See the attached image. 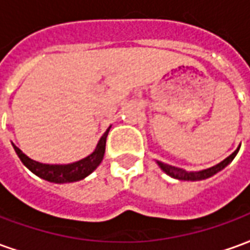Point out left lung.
Masks as SVG:
<instances>
[{
  "label": "left lung",
  "instance_id": "8db88e82",
  "mask_svg": "<svg viewBox=\"0 0 250 250\" xmlns=\"http://www.w3.org/2000/svg\"><path fill=\"white\" fill-rule=\"evenodd\" d=\"M240 146H241V145H240ZM240 146L237 147L236 151L233 152V154H230L228 158H225L222 162H220L218 165H215L213 167L199 170V171H186L184 168L175 167V166H171V165H166V163L159 162V161H157V165L161 167V170H162L163 173H166L168 177H171V178L179 179V181H202V179L210 178V177H213V175L218 173V171L224 170V168L234 159V157L237 155V152L240 150Z\"/></svg>",
  "mask_w": 250,
  "mask_h": 250
}]
</instances>
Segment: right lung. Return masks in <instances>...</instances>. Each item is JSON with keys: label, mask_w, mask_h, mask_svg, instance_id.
I'll use <instances>...</instances> for the list:
<instances>
[{"label": "right lung", "mask_w": 250, "mask_h": 250, "mask_svg": "<svg viewBox=\"0 0 250 250\" xmlns=\"http://www.w3.org/2000/svg\"><path fill=\"white\" fill-rule=\"evenodd\" d=\"M109 128H111V125L104 132L103 136L99 139L96 148L93 150L92 154H89L88 157L83 158L77 162L66 163V165H60V163L51 165V163L37 162V161L30 159L28 155H25L14 143H12V145H13L16 154L21 159V162L24 163L25 167L29 168L30 171L36 174L37 177L45 179L48 182H53V184H71V182H77V181H82L85 177H88L102 163L104 151H105V141H107Z\"/></svg>", "instance_id": "obj_1"}]
</instances>
